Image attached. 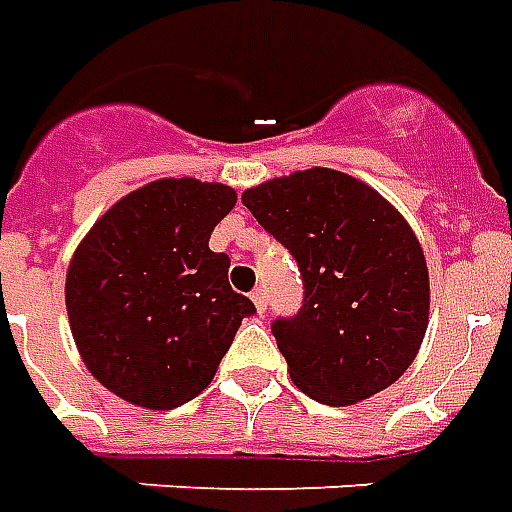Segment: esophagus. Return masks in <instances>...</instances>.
<instances>
[{
    "label": "esophagus",
    "instance_id": "obj_1",
    "mask_svg": "<svg viewBox=\"0 0 512 512\" xmlns=\"http://www.w3.org/2000/svg\"><path fill=\"white\" fill-rule=\"evenodd\" d=\"M252 302H255L257 314H263V311H266V305H269V297H266V288H255V291H252Z\"/></svg>",
    "mask_w": 512,
    "mask_h": 512
}]
</instances>
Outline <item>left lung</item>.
<instances>
[{
  "label": "left lung",
  "mask_w": 512,
  "mask_h": 512,
  "mask_svg": "<svg viewBox=\"0 0 512 512\" xmlns=\"http://www.w3.org/2000/svg\"><path fill=\"white\" fill-rule=\"evenodd\" d=\"M243 204L302 271L300 314L271 325L291 381L328 406L395 384L429 328V269L401 212L330 168L249 187Z\"/></svg>",
  "instance_id": "left-lung-1"
}]
</instances>
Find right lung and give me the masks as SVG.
<instances>
[{
    "instance_id": "right-lung-1",
    "label": "right lung",
    "mask_w": 512,
    "mask_h": 512,
    "mask_svg": "<svg viewBox=\"0 0 512 512\" xmlns=\"http://www.w3.org/2000/svg\"><path fill=\"white\" fill-rule=\"evenodd\" d=\"M238 201L218 182L156 179L111 204L66 269V314L86 370L117 398L176 409L204 392L246 316L215 224Z\"/></svg>"
}]
</instances>
